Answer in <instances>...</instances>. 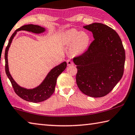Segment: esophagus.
<instances>
[{
    "mask_svg": "<svg viewBox=\"0 0 135 135\" xmlns=\"http://www.w3.org/2000/svg\"><path fill=\"white\" fill-rule=\"evenodd\" d=\"M67 64H68V66H71L74 65V62H73L71 60H68Z\"/></svg>",
    "mask_w": 135,
    "mask_h": 135,
    "instance_id": "1",
    "label": "esophagus"
}]
</instances>
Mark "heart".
Instances as JSON below:
<instances>
[{
	"instance_id": "obj_1",
	"label": "heart",
	"mask_w": 135,
	"mask_h": 135,
	"mask_svg": "<svg viewBox=\"0 0 135 135\" xmlns=\"http://www.w3.org/2000/svg\"><path fill=\"white\" fill-rule=\"evenodd\" d=\"M64 42L72 46V51L75 54H82L86 51L90 44L91 38L88 33L72 29L66 31L63 35Z\"/></svg>"
}]
</instances>
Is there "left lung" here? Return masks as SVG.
<instances>
[{"label": "left lung", "mask_w": 135, "mask_h": 135, "mask_svg": "<svg viewBox=\"0 0 135 135\" xmlns=\"http://www.w3.org/2000/svg\"><path fill=\"white\" fill-rule=\"evenodd\" d=\"M93 32L94 41L87 50L75 57L77 85L82 93L102 97L112 91L124 72L125 51L115 31L101 23L84 26Z\"/></svg>", "instance_id": "8db88e82"}]
</instances>
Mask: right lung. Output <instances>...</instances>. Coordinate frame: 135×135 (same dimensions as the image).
<instances>
[{"label":"right lung","instance_id":"1","mask_svg":"<svg viewBox=\"0 0 135 135\" xmlns=\"http://www.w3.org/2000/svg\"><path fill=\"white\" fill-rule=\"evenodd\" d=\"M21 30L27 31L36 33V34H40V33L45 31V28L40 27L39 25L28 24L22 26L13 33V34L12 35L9 40L8 44L5 49V53H4L6 74L10 80L14 91L20 98L27 101H30V102L40 103L46 100L47 99L50 97L52 94H53L54 89H55L57 79L59 75L61 74V72H63L64 70L66 69V66H67V63L66 61H64L59 65L54 67L53 69H52L48 75H47L43 82L35 88L27 89L19 86L16 83V82L14 81L12 77L11 76L9 71L8 51L9 47L11 46L12 41V39L15 36L16 32Z\"/></svg>","mask_w":135,"mask_h":135}]
</instances>
